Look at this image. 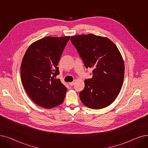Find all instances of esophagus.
Masks as SVG:
<instances>
[{"instance_id": "obj_1", "label": "esophagus", "mask_w": 148, "mask_h": 148, "mask_svg": "<svg viewBox=\"0 0 148 148\" xmlns=\"http://www.w3.org/2000/svg\"><path fill=\"white\" fill-rule=\"evenodd\" d=\"M74 84H75V82H69V85H70V86H73L74 85Z\"/></svg>"}]
</instances>
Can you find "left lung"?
<instances>
[{"label": "left lung", "mask_w": 148, "mask_h": 148, "mask_svg": "<svg viewBox=\"0 0 148 148\" xmlns=\"http://www.w3.org/2000/svg\"><path fill=\"white\" fill-rule=\"evenodd\" d=\"M87 69H93L92 78L86 79L79 93L86 107L101 109L114 101L123 85L125 64L116 45L109 38L94 34L70 38Z\"/></svg>", "instance_id": "8db88e82"}]
</instances>
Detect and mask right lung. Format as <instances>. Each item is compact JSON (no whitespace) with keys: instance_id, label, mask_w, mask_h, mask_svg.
Masks as SVG:
<instances>
[{"instance_id":"obj_1","label":"right lung","mask_w":148,"mask_h":148,"mask_svg":"<svg viewBox=\"0 0 148 148\" xmlns=\"http://www.w3.org/2000/svg\"><path fill=\"white\" fill-rule=\"evenodd\" d=\"M70 36L46 37L28 47L20 67L23 86L29 97L39 106L52 108L61 104L67 88L56 76L58 62Z\"/></svg>"}]
</instances>
